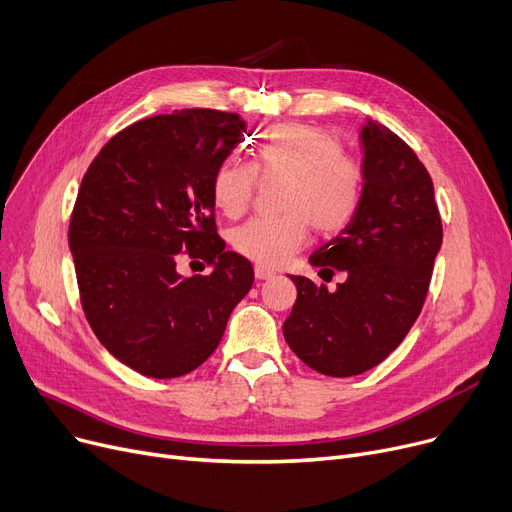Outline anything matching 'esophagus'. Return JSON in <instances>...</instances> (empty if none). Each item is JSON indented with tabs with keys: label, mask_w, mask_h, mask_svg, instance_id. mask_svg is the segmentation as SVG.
<instances>
[{
	"label": "esophagus",
	"mask_w": 512,
	"mask_h": 512,
	"mask_svg": "<svg viewBox=\"0 0 512 512\" xmlns=\"http://www.w3.org/2000/svg\"><path fill=\"white\" fill-rule=\"evenodd\" d=\"M276 274L272 272V270H267V267H263V265H257L255 267V278L257 280H272Z\"/></svg>",
	"instance_id": "1"
}]
</instances>
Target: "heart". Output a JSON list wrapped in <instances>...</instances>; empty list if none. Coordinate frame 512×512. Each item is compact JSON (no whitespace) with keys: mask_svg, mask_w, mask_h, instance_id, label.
<instances>
[{"mask_svg":"<svg viewBox=\"0 0 512 512\" xmlns=\"http://www.w3.org/2000/svg\"><path fill=\"white\" fill-rule=\"evenodd\" d=\"M284 178L280 218H255L232 234L234 249L263 267H278L297 253L309 224L321 234L342 230L359 209L365 170L344 153L332 132L301 122L267 128L253 147V166L228 159L215 170L211 197L228 218H238L253 201L257 174Z\"/></svg>","mask_w":512,"mask_h":512,"instance_id":"obj_1","label":"heart"}]
</instances>
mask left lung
Segmentation results:
<instances>
[{
  "mask_svg": "<svg viewBox=\"0 0 512 512\" xmlns=\"http://www.w3.org/2000/svg\"><path fill=\"white\" fill-rule=\"evenodd\" d=\"M365 186L353 220L309 263L344 272L328 290L290 276L297 301L284 321L292 353L330 378L382 363L417 321L442 247L434 182L415 151L384 124L361 128Z\"/></svg>",
  "mask_w": 512,
  "mask_h": 512,
  "instance_id": "obj_1",
  "label": "left lung"
}]
</instances>
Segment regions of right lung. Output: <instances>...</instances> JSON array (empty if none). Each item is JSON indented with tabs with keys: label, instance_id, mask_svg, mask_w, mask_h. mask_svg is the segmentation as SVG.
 <instances>
[{
	"label": "right lung",
	"instance_id": "right-lung-1",
	"mask_svg": "<svg viewBox=\"0 0 512 512\" xmlns=\"http://www.w3.org/2000/svg\"><path fill=\"white\" fill-rule=\"evenodd\" d=\"M247 122L218 110L153 116L118 132L93 159L74 203L68 245L89 326L147 378L191 373L218 348L253 286L251 261L215 232L213 174ZM180 256L207 277L184 279Z\"/></svg>",
	"mask_w": 512,
	"mask_h": 512
}]
</instances>
